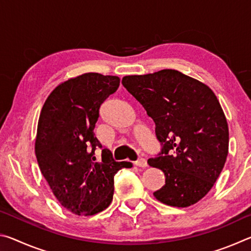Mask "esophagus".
Returning a JSON list of instances; mask_svg holds the SVG:
<instances>
[{"mask_svg": "<svg viewBox=\"0 0 251 251\" xmlns=\"http://www.w3.org/2000/svg\"><path fill=\"white\" fill-rule=\"evenodd\" d=\"M135 166L137 167H146L147 166V160L145 158H139L134 163Z\"/></svg>", "mask_w": 251, "mask_h": 251, "instance_id": "34e87169", "label": "esophagus"}]
</instances>
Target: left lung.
<instances>
[{"label": "left lung", "mask_w": 251, "mask_h": 251, "mask_svg": "<svg viewBox=\"0 0 251 251\" xmlns=\"http://www.w3.org/2000/svg\"><path fill=\"white\" fill-rule=\"evenodd\" d=\"M122 84L155 122L163 145L147 161L166 177L155 198L178 208L196 203L212 188L228 155V124L215 93L176 70L124 76Z\"/></svg>", "instance_id": "left-lung-1"}]
</instances>
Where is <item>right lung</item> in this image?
<instances>
[{"instance_id":"obj_1","label":"right lung","mask_w":251,"mask_h":251,"mask_svg":"<svg viewBox=\"0 0 251 251\" xmlns=\"http://www.w3.org/2000/svg\"><path fill=\"white\" fill-rule=\"evenodd\" d=\"M120 77L85 73L54 88L42 107L35 138L37 163L58 202L78 216H93L113 201L114 176L128 161H115L101 148L94 128L103 101L115 93Z\"/></svg>"}]
</instances>
